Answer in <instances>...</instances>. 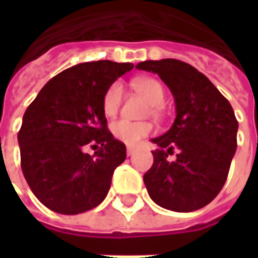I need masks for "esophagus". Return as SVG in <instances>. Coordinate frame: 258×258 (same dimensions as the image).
<instances>
[{"label":"esophagus","mask_w":258,"mask_h":258,"mask_svg":"<svg viewBox=\"0 0 258 258\" xmlns=\"http://www.w3.org/2000/svg\"><path fill=\"white\" fill-rule=\"evenodd\" d=\"M134 152H135V149L133 148V146H128V148H127V155H128V156L134 155Z\"/></svg>","instance_id":"esophagus-1"}]
</instances>
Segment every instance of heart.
<instances>
[{
    "label": "heart",
    "mask_w": 258,
    "mask_h": 258,
    "mask_svg": "<svg viewBox=\"0 0 258 258\" xmlns=\"http://www.w3.org/2000/svg\"><path fill=\"white\" fill-rule=\"evenodd\" d=\"M134 88L145 96L152 105V113L160 114L162 106L166 99V91L159 80L153 77H138L133 81ZM124 95L123 84L120 81H114L105 91L102 106L106 116H114L121 106ZM153 131L151 123L146 121H130L125 118L117 120L112 124V133L118 141L127 145H134L138 141L145 138Z\"/></svg>",
    "instance_id": "heart-1"
}]
</instances>
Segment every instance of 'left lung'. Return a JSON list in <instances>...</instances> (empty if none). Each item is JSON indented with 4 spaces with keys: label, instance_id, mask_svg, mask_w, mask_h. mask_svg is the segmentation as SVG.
Wrapping results in <instances>:
<instances>
[{
    "label": "left lung",
    "instance_id": "8db88e82",
    "mask_svg": "<svg viewBox=\"0 0 258 258\" xmlns=\"http://www.w3.org/2000/svg\"><path fill=\"white\" fill-rule=\"evenodd\" d=\"M137 68L159 74L173 92L177 110L171 128L152 140L160 149L152 152L153 164L144 175L148 194L167 210H199L227 181L238 146L232 106L205 74L185 62L145 60ZM174 147L179 155L168 162Z\"/></svg>",
    "mask_w": 258,
    "mask_h": 258
}]
</instances>
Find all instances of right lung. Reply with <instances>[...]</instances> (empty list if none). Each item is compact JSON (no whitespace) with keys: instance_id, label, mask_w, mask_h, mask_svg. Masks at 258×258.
Masks as SVG:
<instances>
[{"instance_id":"right-lung-1","label":"right lung","mask_w":258,"mask_h":258,"mask_svg":"<svg viewBox=\"0 0 258 258\" xmlns=\"http://www.w3.org/2000/svg\"><path fill=\"white\" fill-rule=\"evenodd\" d=\"M134 68L96 60L66 69L26 109L18 134L20 166L36 198L49 210L79 214L106 198L125 145L107 130L105 91ZM87 145L100 149L91 157Z\"/></svg>"}]
</instances>
